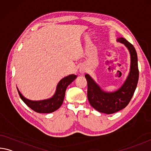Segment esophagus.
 <instances>
[{"mask_svg":"<svg viewBox=\"0 0 151 151\" xmlns=\"http://www.w3.org/2000/svg\"><path fill=\"white\" fill-rule=\"evenodd\" d=\"M79 71H80V73L81 74H83V73H84V72H85V70H84V68H81Z\"/></svg>","mask_w":151,"mask_h":151,"instance_id":"34e87169","label":"esophagus"}]
</instances>
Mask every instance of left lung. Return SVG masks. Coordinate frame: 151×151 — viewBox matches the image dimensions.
<instances>
[{"mask_svg": "<svg viewBox=\"0 0 151 151\" xmlns=\"http://www.w3.org/2000/svg\"><path fill=\"white\" fill-rule=\"evenodd\" d=\"M117 42L124 44L130 54V72L124 84L114 92H107L103 90L89 75H85L89 104L98 111L106 114L116 113L128 106L136 90L139 76L138 57L134 47L124 37L118 38Z\"/></svg>", "mask_w": 151, "mask_h": 151, "instance_id": "obj_1", "label": "left lung"}]
</instances>
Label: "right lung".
<instances>
[{"label":"right lung","mask_w":151,"mask_h":151,"mask_svg":"<svg viewBox=\"0 0 151 151\" xmlns=\"http://www.w3.org/2000/svg\"><path fill=\"white\" fill-rule=\"evenodd\" d=\"M76 76L70 75L63 78L60 81L56 87V92L52 97L44 100L40 101H32L23 97L17 88V91L21 99L27 106L37 113L49 114L58 109L63 104L64 96H65L66 89L70 83L75 80Z\"/></svg>","instance_id":"right-lung-1"}]
</instances>
